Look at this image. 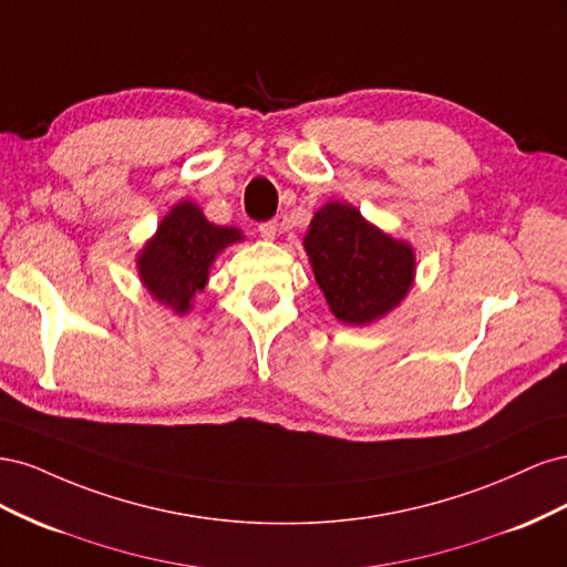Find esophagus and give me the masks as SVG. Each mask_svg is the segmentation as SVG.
Segmentation results:
<instances>
[{
	"mask_svg": "<svg viewBox=\"0 0 567 567\" xmlns=\"http://www.w3.org/2000/svg\"><path fill=\"white\" fill-rule=\"evenodd\" d=\"M257 231H260L262 238H269V241H271V238L277 236V231H279V225L274 219H267V221H262L260 227H257Z\"/></svg>",
	"mask_w": 567,
	"mask_h": 567,
	"instance_id": "34e87169",
	"label": "esophagus"
}]
</instances>
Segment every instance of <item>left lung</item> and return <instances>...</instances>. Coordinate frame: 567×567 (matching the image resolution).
Segmentation results:
<instances>
[{"label":"left lung","instance_id":"1","mask_svg":"<svg viewBox=\"0 0 567 567\" xmlns=\"http://www.w3.org/2000/svg\"><path fill=\"white\" fill-rule=\"evenodd\" d=\"M305 250L331 312L346 323L383 317L414 279V250L371 227L346 203H326L315 215Z\"/></svg>","mask_w":567,"mask_h":567}]
</instances>
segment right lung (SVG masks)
<instances>
[{"label":"right lung","instance_id":"1","mask_svg":"<svg viewBox=\"0 0 567 567\" xmlns=\"http://www.w3.org/2000/svg\"><path fill=\"white\" fill-rule=\"evenodd\" d=\"M236 241H241V231L210 225L198 205L184 200L161 221L136 265L151 296L184 315L208 281L215 255Z\"/></svg>","mask_w":567,"mask_h":567}]
</instances>
